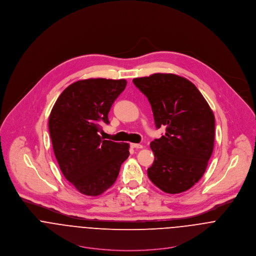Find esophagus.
<instances>
[{
    "label": "esophagus",
    "instance_id": "34e87169",
    "mask_svg": "<svg viewBox=\"0 0 256 256\" xmlns=\"http://www.w3.org/2000/svg\"><path fill=\"white\" fill-rule=\"evenodd\" d=\"M131 146L133 148H143V145L141 144H131Z\"/></svg>",
    "mask_w": 256,
    "mask_h": 256
}]
</instances>
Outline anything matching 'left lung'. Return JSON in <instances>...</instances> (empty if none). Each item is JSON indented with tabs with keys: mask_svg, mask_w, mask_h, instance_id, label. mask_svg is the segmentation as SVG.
Instances as JSON below:
<instances>
[{
	"mask_svg": "<svg viewBox=\"0 0 256 256\" xmlns=\"http://www.w3.org/2000/svg\"><path fill=\"white\" fill-rule=\"evenodd\" d=\"M134 84L146 96L156 129L166 134L150 142L154 160L148 176L166 193L190 189L203 176L215 141V117L198 88L174 74L136 78Z\"/></svg>",
	"mask_w": 256,
	"mask_h": 256,
	"instance_id": "obj_1",
	"label": "left lung"
}]
</instances>
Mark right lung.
I'll return each mask as SVG.
<instances>
[{
    "mask_svg": "<svg viewBox=\"0 0 256 256\" xmlns=\"http://www.w3.org/2000/svg\"><path fill=\"white\" fill-rule=\"evenodd\" d=\"M126 84L123 78L78 80L64 90L51 110L48 125L56 160L66 180L84 195L106 191L129 156V144L98 135Z\"/></svg>",
    "mask_w": 256,
    "mask_h": 256,
    "instance_id": "right-lung-1",
    "label": "right lung"
}]
</instances>
